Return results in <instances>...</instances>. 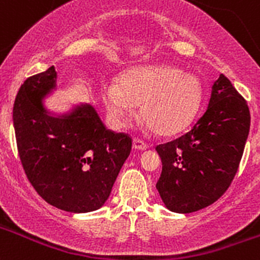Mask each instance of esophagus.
<instances>
[{
	"instance_id": "34e87169",
	"label": "esophagus",
	"mask_w": 260,
	"mask_h": 260,
	"mask_svg": "<svg viewBox=\"0 0 260 260\" xmlns=\"http://www.w3.org/2000/svg\"><path fill=\"white\" fill-rule=\"evenodd\" d=\"M133 148L137 151H146L147 148H148V144L139 141V139H134V141H133Z\"/></svg>"
}]
</instances>
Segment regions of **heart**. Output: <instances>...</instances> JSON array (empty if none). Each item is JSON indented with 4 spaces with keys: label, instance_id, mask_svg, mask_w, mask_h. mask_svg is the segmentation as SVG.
<instances>
[{
    "label": "heart",
    "instance_id": "heart-1",
    "mask_svg": "<svg viewBox=\"0 0 260 260\" xmlns=\"http://www.w3.org/2000/svg\"><path fill=\"white\" fill-rule=\"evenodd\" d=\"M203 84L191 73L169 65H152L127 71L116 82L102 87V99L110 121L125 127L135 113V105L148 130L171 137L185 130L203 103Z\"/></svg>",
    "mask_w": 260,
    "mask_h": 260
}]
</instances>
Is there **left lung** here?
<instances>
[{"label": "left lung", "mask_w": 260, "mask_h": 260, "mask_svg": "<svg viewBox=\"0 0 260 260\" xmlns=\"http://www.w3.org/2000/svg\"><path fill=\"white\" fill-rule=\"evenodd\" d=\"M249 130L246 102L220 74L207 109L191 130L156 147L162 162L156 189L165 207L190 213L217 201L237 173Z\"/></svg>", "instance_id": "left-lung-1"}]
</instances>
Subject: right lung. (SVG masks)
Listing matches in <instances>:
<instances>
[{
    "label": "right lung",
    "instance_id": "obj_1",
    "mask_svg": "<svg viewBox=\"0 0 260 260\" xmlns=\"http://www.w3.org/2000/svg\"><path fill=\"white\" fill-rule=\"evenodd\" d=\"M57 91L50 66L20 86L13 108L18 152L34 189L59 210L86 213L109 198L132 139L108 130L91 104L54 113L44 100Z\"/></svg>",
    "mask_w": 260,
    "mask_h": 260
}]
</instances>
